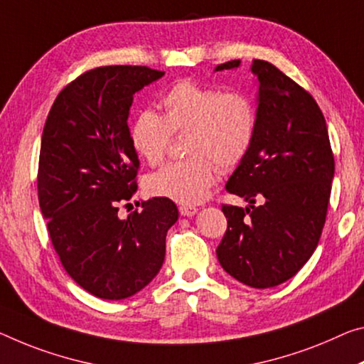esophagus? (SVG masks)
I'll return each mask as SVG.
<instances>
[{
    "label": "esophagus",
    "instance_id": "34e87169",
    "mask_svg": "<svg viewBox=\"0 0 364 364\" xmlns=\"http://www.w3.org/2000/svg\"><path fill=\"white\" fill-rule=\"evenodd\" d=\"M198 207L194 205H180V213L183 217H193L194 213H198Z\"/></svg>",
    "mask_w": 364,
    "mask_h": 364
}]
</instances>
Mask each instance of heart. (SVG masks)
Segmentation results:
<instances>
[{"instance_id":"b5f03b06","label":"heart","mask_w":364,"mask_h":364,"mask_svg":"<svg viewBox=\"0 0 364 364\" xmlns=\"http://www.w3.org/2000/svg\"><path fill=\"white\" fill-rule=\"evenodd\" d=\"M164 117L146 109L129 128L134 152L147 164L164 159L171 134L188 132L184 154L189 159L173 161L146 178L149 194L181 205L203 203L222 168L238 165L250 152L256 134L257 114L243 92H223L181 80L161 97Z\"/></svg>"}]
</instances>
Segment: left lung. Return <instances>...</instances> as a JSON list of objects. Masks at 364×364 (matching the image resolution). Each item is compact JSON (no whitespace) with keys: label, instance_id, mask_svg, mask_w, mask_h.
Returning a JSON list of instances; mask_svg holds the SVG:
<instances>
[{"label":"left lung","instance_id":"obj_1","mask_svg":"<svg viewBox=\"0 0 364 364\" xmlns=\"http://www.w3.org/2000/svg\"><path fill=\"white\" fill-rule=\"evenodd\" d=\"M240 63H223L215 71ZM251 71L259 89L256 134L227 183V191L247 205L222 207L228 228L217 257L241 284L270 288L291 279L313 256L336 164L324 114L313 97L267 61L255 60Z\"/></svg>","mask_w":364,"mask_h":364}]
</instances>
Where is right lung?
<instances>
[{
    "label": "right lung",
    "instance_id": "right-lung-1",
    "mask_svg": "<svg viewBox=\"0 0 364 364\" xmlns=\"http://www.w3.org/2000/svg\"><path fill=\"white\" fill-rule=\"evenodd\" d=\"M164 74L147 66L92 69L60 92L45 123L40 209L63 267L97 298L124 299L151 284L178 220L175 203L165 198L118 215L139 168L129 142L132 97Z\"/></svg>",
    "mask_w": 364,
    "mask_h": 364
}]
</instances>
